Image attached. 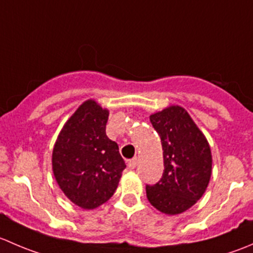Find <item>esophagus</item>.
<instances>
[{"label": "esophagus", "instance_id": "obj_1", "mask_svg": "<svg viewBox=\"0 0 253 253\" xmlns=\"http://www.w3.org/2000/svg\"><path fill=\"white\" fill-rule=\"evenodd\" d=\"M128 168L129 169H136V167H137V159H131L128 162Z\"/></svg>", "mask_w": 253, "mask_h": 253}]
</instances>
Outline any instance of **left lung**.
I'll use <instances>...</instances> for the list:
<instances>
[{
    "instance_id": "left-lung-1",
    "label": "left lung",
    "mask_w": 253,
    "mask_h": 253,
    "mask_svg": "<svg viewBox=\"0 0 253 253\" xmlns=\"http://www.w3.org/2000/svg\"><path fill=\"white\" fill-rule=\"evenodd\" d=\"M162 139L164 172L145 186L150 205L165 214H178L202 197L211 174V148L185 109L170 106L150 116Z\"/></svg>"
}]
</instances>
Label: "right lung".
I'll return each mask as SVG.
<instances>
[{"label": "right lung", "mask_w": 253, "mask_h": 253, "mask_svg": "<svg viewBox=\"0 0 253 253\" xmlns=\"http://www.w3.org/2000/svg\"><path fill=\"white\" fill-rule=\"evenodd\" d=\"M109 111L94 100L82 104L66 122L52 152L56 181L83 209L110 200L126 168L119 145L106 136Z\"/></svg>", "instance_id": "right-lung-1"}]
</instances>
